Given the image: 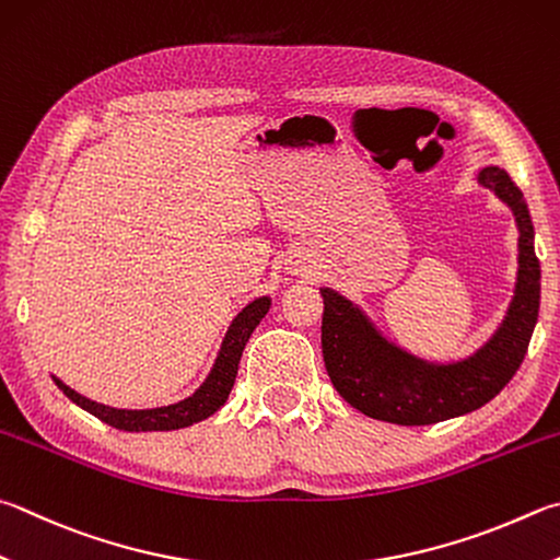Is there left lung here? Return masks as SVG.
I'll return each instance as SVG.
<instances>
[{"label":"left lung","mask_w":560,"mask_h":560,"mask_svg":"<svg viewBox=\"0 0 560 560\" xmlns=\"http://www.w3.org/2000/svg\"><path fill=\"white\" fill-rule=\"evenodd\" d=\"M477 180L514 210L520 225V277L510 313L494 338L457 364H425L380 338L368 318L340 293L323 289L320 342L325 370L345 401L364 416L399 425H431L480 409L500 394L524 362L538 318L541 267L534 225L512 176L487 166Z\"/></svg>","instance_id":"obj_1"}]
</instances>
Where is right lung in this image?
Returning a JSON list of instances; mask_svg holds the SVG:
<instances>
[{
    "label": "right lung",
    "mask_w": 560,
    "mask_h": 560,
    "mask_svg": "<svg viewBox=\"0 0 560 560\" xmlns=\"http://www.w3.org/2000/svg\"><path fill=\"white\" fill-rule=\"evenodd\" d=\"M269 299H257L252 301L249 306L242 311L235 323L230 325V330L225 335V342H222L220 358L212 368L210 377L200 389L183 399L178 404L171 406H161V409H147V411H127V409H112V406H103L85 399L78 392L70 389L60 380H56L58 389L63 392L70 401H75L80 409L90 411L97 416L100 421H105L109 425H115L119 431H176V429H186V425L198 423L208 416L215 413L222 404L228 401V396L232 392V384H235L237 377V364L242 358V350L249 340V335L257 328L259 320L267 315L269 311Z\"/></svg>",
    "instance_id": "obj_1"
}]
</instances>
